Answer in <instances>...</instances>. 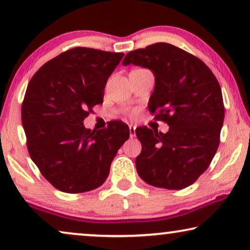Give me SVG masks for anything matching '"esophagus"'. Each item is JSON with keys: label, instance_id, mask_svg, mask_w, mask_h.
I'll use <instances>...</instances> for the list:
<instances>
[{"label": "esophagus", "instance_id": "obj_1", "mask_svg": "<svg viewBox=\"0 0 250 250\" xmlns=\"http://www.w3.org/2000/svg\"><path fill=\"white\" fill-rule=\"evenodd\" d=\"M129 136L133 139L135 136V126L134 125H129Z\"/></svg>", "mask_w": 250, "mask_h": 250}]
</instances>
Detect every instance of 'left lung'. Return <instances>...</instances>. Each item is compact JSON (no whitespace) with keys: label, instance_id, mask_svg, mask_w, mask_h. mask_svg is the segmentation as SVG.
Listing matches in <instances>:
<instances>
[{"label":"left lung","instance_id":"8db88e82","mask_svg":"<svg viewBox=\"0 0 250 250\" xmlns=\"http://www.w3.org/2000/svg\"><path fill=\"white\" fill-rule=\"evenodd\" d=\"M148 68L155 76L149 110L168 124L167 133L135 129L142 151L135 159L139 176L150 186L181 190L208 168L220 145L224 121L221 86L200 59L168 43L131 51L123 60Z\"/></svg>","mask_w":250,"mask_h":250}]
</instances>
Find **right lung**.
Wrapping results in <instances>:
<instances>
[{
	"label": "right lung",
	"mask_w": 250,
	"mask_h": 250,
	"mask_svg": "<svg viewBox=\"0 0 250 250\" xmlns=\"http://www.w3.org/2000/svg\"><path fill=\"white\" fill-rule=\"evenodd\" d=\"M124 53L75 47L44 63L27 86L21 122L30 158L58 190L97 189L129 138L128 126L111 122L91 131L83 121L102 104L104 87Z\"/></svg>",
	"instance_id": "add662e5"
}]
</instances>
